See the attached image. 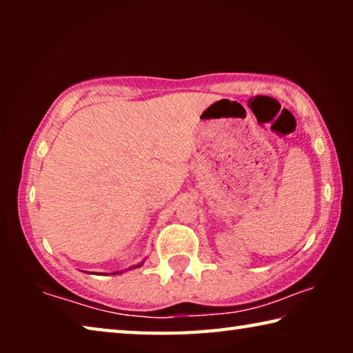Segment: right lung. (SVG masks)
<instances>
[{
    "mask_svg": "<svg viewBox=\"0 0 353 353\" xmlns=\"http://www.w3.org/2000/svg\"><path fill=\"white\" fill-rule=\"evenodd\" d=\"M140 266H141V265H137L135 268H140ZM113 274H119V272H113Z\"/></svg>",
    "mask_w": 353,
    "mask_h": 353,
    "instance_id": "obj_1",
    "label": "right lung"
}]
</instances>
